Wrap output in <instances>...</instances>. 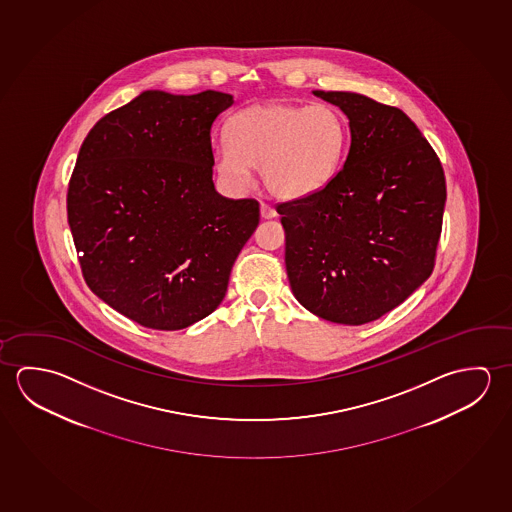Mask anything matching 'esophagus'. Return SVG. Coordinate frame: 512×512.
Wrapping results in <instances>:
<instances>
[{
  "label": "esophagus",
  "instance_id": "esophagus-1",
  "mask_svg": "<svg viewBox=\"0 0 512 512\" xmlns=\"http://www.w3.org/2000/svg\"><path fill=\"white\" fill-rule=\"evenodd\" d=\"M260 216L264 219L275 218L277 210L273 209L269 203L260 202Z\"/></svg>",
  "mask_w": 512,
  "mask_h": 512
}]
</instances>
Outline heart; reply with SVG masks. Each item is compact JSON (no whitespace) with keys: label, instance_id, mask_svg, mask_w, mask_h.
I'll use <instances>...</instances> for the list:
<instances>
[{"label":"heart","instance_id":"obj_1","mask_svg":"<svg viewBox=\"0 0 512 512\" xmlns=\"http://www.w3.org/2000/svg\"><path fill=\"white\" fill-rule=\"evenodd\" d=\"M228 141L214 151L223 180L244 187L259 168L260 180L278 198L316 193L336 176L346 157L350 125L330 103L266 101L235 112Z\"/></svg>","mask_w":512,"mask_h":512}]
</instances>
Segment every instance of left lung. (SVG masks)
<instances>
[{"instance_id":"obj_1","label":"left lung","mask_w":512,"mask_h":512,"mask_svg":"<svg viewBox=\"0 0 512 512\" xmlns=\"http://www.w3.org/2000/svg\"><path fill=\"white\" fill-rule=\"evenodd\" d=\"M314 94L348 116L352 143L323 189L278 203L285 269L312 314L364 325L409 298L436 266L443 166L402 110L362 94Z\"/></svg>"}]
</instances>
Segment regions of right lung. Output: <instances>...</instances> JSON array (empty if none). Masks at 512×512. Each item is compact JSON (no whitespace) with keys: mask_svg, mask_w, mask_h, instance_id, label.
Returning <instances> with one entry per match:
<instances>
[{"mask_svg":"<svg viewBox=\"0 0 512 512\" xmlns=\"http://www.w3.org/2000/svg\"><path fill=\"white\" fill-rule=\"evenodd\" d=\"M232 94L144 91L91 128L68 189V223L85 284L128 319L180 330L227 293L259 225V202L212 182L210 130Z\"/></svg>","mask_w":512,"mask_h":512,"instance_id":"1","label":"right lung"}]
</instances>
